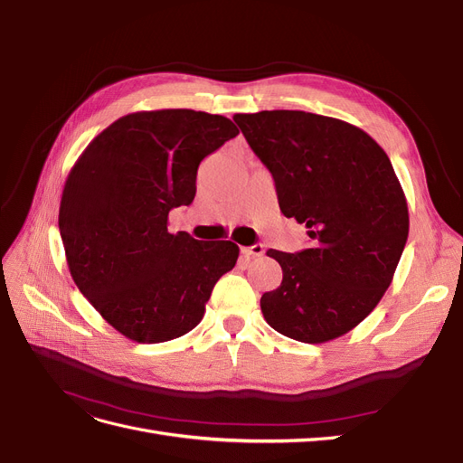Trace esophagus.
<instances>
[{
	"label": "esophagus",
	"instance_id": "obj_1",
	"mask_svg": "<svg viewBox=\"0 0 463 463\" xmlns=\"http://www.w3.org/2000/svg\"><path fill=\"white\" fill-rule=\"evenodd\" d=\"M241 255H243L247 260L259 259V257L264 255V245L255 243V245H250V247H241Z\"/></svg>",
	"mask_w": 463,
	"mask_h": 463
}]
</instances>
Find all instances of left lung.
<instances>
[{
    "mask_svg": "<svg viewBox=\"0 0 463 463\" xmlns=\"http://www.w3.org/2000/svg\"><path fill=\"white\" fill-rule=\"evenodd\" d=\"M233 121L272 174L282 214L311 237L299 253L266 250L284 278L260 298L262 315L291 340L338 338L383 299L408 241L394 167L365 131L342 119L272 109Z\"/></svg>",
    "mask_w": 463,
    "mask_h": 463,
    "instance_id": "obj_1",
    "label": "left lung"
}]
</instances>
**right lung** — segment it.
Returning <instances> with one entry per match:
<instances>
[{
  "label": "right lung",
  "mask_w": 463,
  "mask_h": 463,
  "mask_svg": "<svg viewBox=\"0 0 463 463\" xmlns=\"http://www.w3.org/2000/svg\"><path fill=\"white\" fill-rule=\"evenodd\" d=\"M237 133L206 111H137L98 135L69 172L60 204L69 272L129 340L160 344L193 330L235 266V243L170 233L167 214L193 203L199 164Z\"/></svg>",
  "instance_id": "1"
}]
</instances>
